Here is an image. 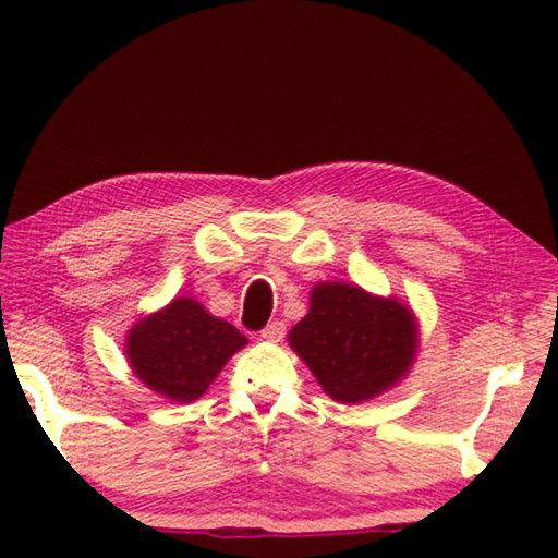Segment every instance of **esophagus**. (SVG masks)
Masks as SVG:
<instances>
[{"mask_svg": "<svg viewBox=\"0 0 558 558\" xmlns=\"http://www.w3.org/2000/svg\"><path fill=\"white\" fill-rule=\"evenodd\" d=\"M260 337L266 339V342H280V339L286 337V323L276 319V323H270L266 329H263Z\"/></svg>", "mask_w": 558, "mask_h": 558, "instance_id": "1", "label": "esophagus"}]
</instances>
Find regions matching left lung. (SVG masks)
<instances>
[{
  "instance_id": "left-lung-1",
  "label": "left lung",
  "mask_w": 558,
  "mask_h": 558,
  "mask_svg": "<svg viewBox=\"0 0 558 558\" xmlns=\"http://www.w3.org/2000/svg\"><path fill=\"white\" fill-rule=\"evenodd\" d=\"M290 347L329 399L362 403L399 384L418 352V325L396 298L349 282H317L310 313L290 329Z\"/></svg>"
}]
</instances>
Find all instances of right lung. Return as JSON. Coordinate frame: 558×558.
<instances>
[{
	"instance_id": "right-lung-1",
	"label": "right lung",
	"mask_w": 558,
	"mask_h": 558,
	"mask_svg": "<svg viewBox=\"0 0 558 558\" xmlns=\"http://www.w3.org/2000/svg\"><path fill=\"white\" fill-rule=\"evenodd\" d=\"M248 339L239 329L206 313L202 302L174 298L159 313L132 325L125 354L147 389L189 403L209 389L223 364Z\"/></svg>"
}]
</instances>
